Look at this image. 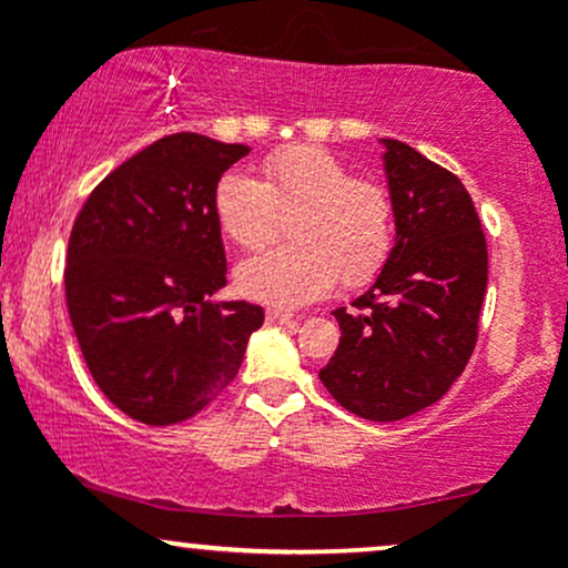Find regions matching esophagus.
<instances>
[{"label": "esophagus", "mask_w": 568, "mask_h": 568, "mask_svg": "<svg viewBox=\"0 0 568 568\" xmlns=\"http://www.w3.org/2000/svg\"><path fill=\"white\" fill-rule=\"evenodd\" d=\"M266 323H272V325L293 323V315H291V312H283V310H266Z\"/></svg>", "instance_id": "1"}]
</instances>
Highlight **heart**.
I'll return each instance as SVG.
<instances>
[{"label": "heart", "instance_id": "b5f03b06", "mask_svg": "<svg viewBox=\"0 0 568 568\" xmlns=\"http://www.w3.org/2000/svg\"><path fill=\"white\" fill-rule=\"evenodd\" d=\"M262 175L226 171L213 186V216L237 247L256 251L277 232L280 213H296L288 240L237 266L240 293L253 302L302 306L334 291L342 277L361 288L393 251V202L382 186L355 181L321 146H288L262 162Z\"/></svg>", "mask_w": 568, "mask_h": 568}]
</instances>
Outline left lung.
<instances>
[{
	"label": "left lung",
	"instance_id": "left-lung-1",
	"mask_svg": "<svg viewBox=\"0 0 568 568\" xmlns=\"http://www.w3.org/2000/svg\"><path fill=\"white\" fill-rule=\"evenodd\" d=\"M395 245L342 331L321 382L344 408L397 422L433 406L459 379L478 338L488 253L465 184L395 139H379Z\"/></svg>",
	"mask_w": 568,
	"mask_h": 568
}]
</instances>
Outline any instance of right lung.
<instances>
[{"instance_id":"obj_1","label":"right lung","mask_w":568,"mask_h":568,"mask_svg":"<svg viewBox=\"0 0 568 568\" xmlns=\"http://www.w3.org/2000/svg\"><path fill=\"white\" fill-rule=\"evenodd\" d=\"M245 143L175 133L109 173L69 237L67 304L101 393L143 425L194 416L237 376L264 310L226 285L213 186Z\"/></svg>"}]
</instances>
